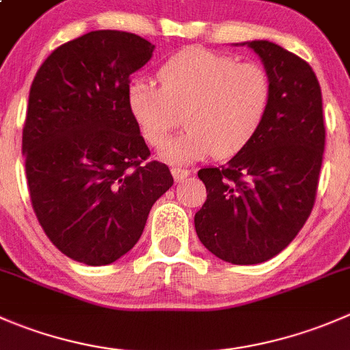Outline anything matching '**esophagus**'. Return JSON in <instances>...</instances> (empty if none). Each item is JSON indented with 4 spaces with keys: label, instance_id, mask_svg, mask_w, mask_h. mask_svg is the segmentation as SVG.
<instances>
[{
    "label": "esophagus",
    "instance_id": "obj_1",
    "mask_svg": "<svg viewBox=\"0 0 350 350\" xmlns=\"http://www.w3.org/2000/svg\"><path fill=\"white\" fill-rule=\"evenodd\" d=\"M171 172L176 183H183L189 176V169H185V167H172Z\"/></svg>",
    "mask_w": 350,
    "mask_h": 350
}]
</instances>
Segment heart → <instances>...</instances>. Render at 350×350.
Wrapping results in <instances>:
<instances>
[{
    "mask_svg": "<svg viewBox=\"0 0 350 350\" xmlns=\"http://www.w3.org/2000/svg\"><path fill=\"white\" fill-rule=\"evenodd\" d=\"M161 87L135 80L128 107L152 147H161L181 123L186 130L167 142L165 161L183 164L212 152L227 157L244 147L272 104V78L254 61H237L203 47H188L157 71Z\"/></svg>",
    "mask_w": 350,
    "mask_h": 350,
    "instance_id": "b5f03b06",
    "label": "heart"
}]
</instances>
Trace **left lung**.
<instances>
[{"label":"left lung","instance_id":"8db88e82","mask_svg":"<svg viewBox=\"0 0 350 350\" xmlns=\"http://www.w3.org/2000/svg\"><path fill=\"white\" fill-rule=\"evenodd\" d=\"M246 44L272 78V104L254 137L227 164L200 169L206 202L195 215L203 246L234 265L270 260L303 229L325 148L313 68L269 40Z\"/></svg>","mask_w":350,"mask_h":350}]
</instances>
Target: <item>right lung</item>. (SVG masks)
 I'll return each instance as SVG.
<instances>
[{
    "mask_svg": "<svg viewBox=\"0 0 350 350\" xmlns=\"http://www.w3.org/2000/svg\"><path fill=\"white\" fill-rule=\"evenodd\" d=\"M155 46L94 30L56 47L29 94L22 152L30 202L51 243L85 265H109L140 239L172 186L128 107L130 75Z\"/></svg>",
    "mask_w": 350,
    "mask_h": 350,
    "instance_id": "1",
    "label": "right lung"
}]
</instances>
